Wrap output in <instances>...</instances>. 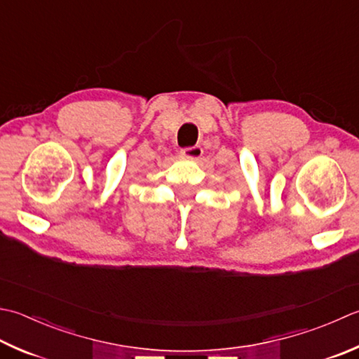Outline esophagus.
<instances>
[{"label":"esophagus","instance_id":"1","mask_svg":"<svg viewBox=\"0 0 359 359\" xmlns=\"http://www.w3.org/2000/svg\"><path fill=\"white\" fill-rule=\"evenodd\" d=\"M202 147L201 146H191V147H184V149L180 151V156L185 157V158H191V160H198L202 157Z\"/></svg>","mask_w":359,"mask_h":359}]
</instances>
